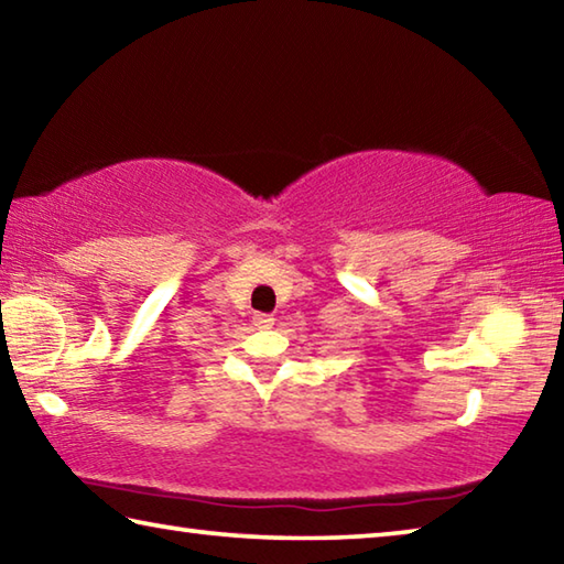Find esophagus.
Wrapping results in <instances>:
<instances>
[{
    "mask_svg": "<svg viewBox=\"0 0 564 564\" xmlns=\"http://www.w3.org/2000/svg\"><path fill=\"white\" fill-rule=\"evenodd\" d=\"M253 326L256 328H271L273 326V316H269V313H256Z\"/></svg>",
    "mask_w": 564,
    "mask_h": 564,
    "instance_id": "34e87169",
    "label": "esophagus"
}]
</instances>
